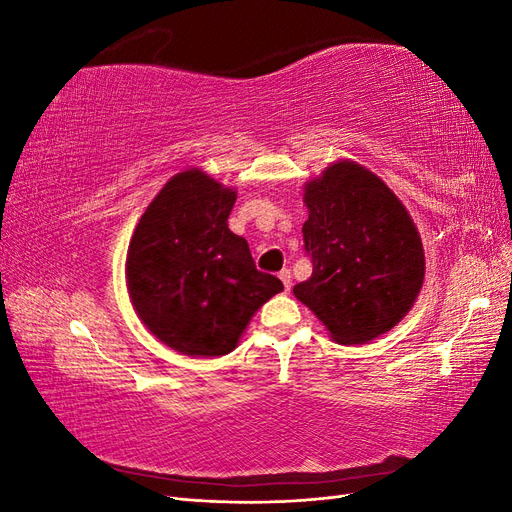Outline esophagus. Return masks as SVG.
Instances as JSON below:
<instances>
[{
    "instance_id": "esophagus-1",
    "label": "esophagus",
    "mask_w": 512,
    "mask_h": 512,
    "mask_svg": "<svg viewBox=\"0 0 512 512\" xmlns=\"http://www.w3.org/2000/svg\"><path fill=\"white\" fill-rule=\"evenodd\" d=\"M280 280L284 282V290L288 292V290L292 288V275H290L288 269H282V271H280Z\"/></svg>"
}]
</instances>
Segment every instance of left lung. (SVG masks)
<instances>
[{
  "label": "left lung",
  "mask_w": 512,
  "mask_h": 512,
  "mask_svg": "<svg viewBox=\"0 0 512 512\" xmlns=\"http://www.w3.org/2000/svg\"><path fill=\"white\" fill-rule=\"evenodd\" d=\"M305 250L314 271L292 288L337 344H367L404 320L425 280L408 209L376 173L337 160L303 188Z\"/></svg>",
  "instance_id": "8db88e82"
}]
</instances>
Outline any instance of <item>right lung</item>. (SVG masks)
<instances>
[{
  "label": "right lung",
  "mask_w": 512,
  "mask_h": 512,
  "mask_svg": "<svg viewBox=\"0 0 512 512\" xmlns=\"http://www.w3.org/2000/svg\"><path fill=\"white\" fill-rule=\"evenodd\" d=\"M237 190L203 168L170 177L138 220L126 286L145 329L185 356L237 348L252 316L284 284L256 269L247 241L228 228Z\"/></svg>",
  "instance_id": "right-lung-1"
}]
</instances>
